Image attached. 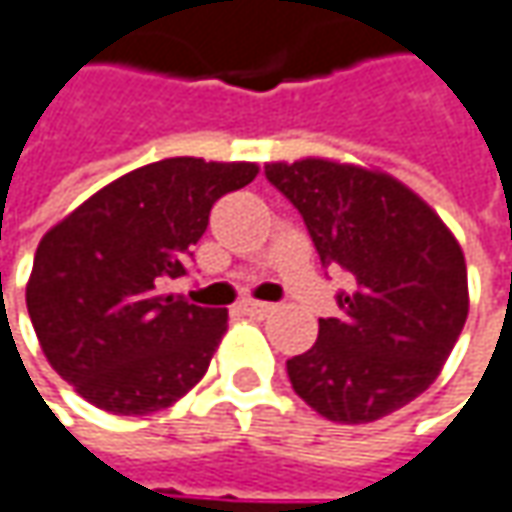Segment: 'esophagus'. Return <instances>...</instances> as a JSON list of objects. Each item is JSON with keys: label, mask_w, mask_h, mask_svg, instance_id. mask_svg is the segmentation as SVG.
<instances>
[{"label": "esophagus", "mask_w": 512, "mask_h": 512, "mask_svg": "<svg viewBox=\"0 0 512 512\" xmlns=\"http://www.w3.org/2000/svg\"><path fill=\"white\" fill-rule=\"evenodd\" d=\"M241 311H247L250 317H268V314H274L276 306L274 303H259V300H244Z\"/></svg>", "instance_id": "34e87169"}]
</instances>
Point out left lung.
Segmentation results:
<instances>
[{
	"label": "left lung",
	"instance_id": "obj_1",
	"mask_svg": "<svg viewBox=\"0 0 512 512\" xmlns=\"http://www.w3.org/2000/svg\"><path fill=\"white\" fill-rule=\"evenodd\" d=\"M265 174L300 209L320 262L352 276L338 294L344 314L320 317L288 379L326 420H382L428 390L455 349L469 314L463 250L417 192L379 168L306 157Z\"/></svg>",
	"mask_w": 512,
	"mask_h": 512
}]
</instances>
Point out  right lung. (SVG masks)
<instances>
[{
    "label": "right lung",
    "instance_id": "1",
    "mask_svg": "<svg viewBox=\"0 0 512 512\" xmlns=\"http://www.w3.org/2000/svg\"><path fill=\"white\" fill-rule=\"evenodd\" d=\"M256 163L168 157L98 189L40 238L25 303L43 355L90 405L145 417L201 382L227 309H201L165 282L186 274L212 203Z\"/></svg>",
    "mask_w": 512,
    "mask_h": 512
}]
</instances>
